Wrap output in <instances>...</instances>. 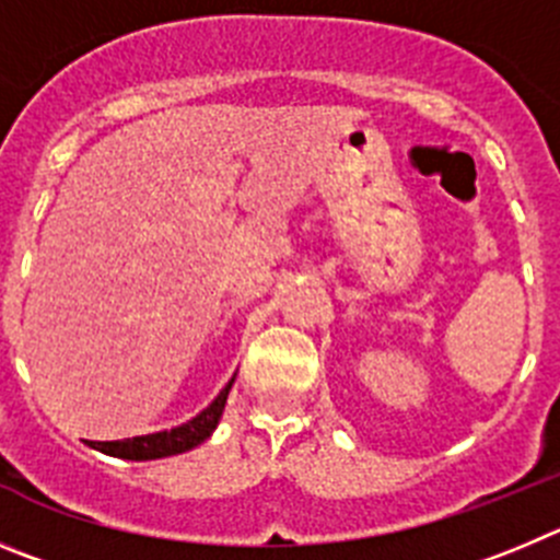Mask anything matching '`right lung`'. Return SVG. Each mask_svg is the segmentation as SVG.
<instances>
[{"instance_id":"add662e5","label":"right lung","mask_w":560,"mask_h":560,"mask_svg":"<svg viewBox=\"0 0 560 560\" xmlns=\"http://www.w3.org/2000/svg\"><path fill=\"white\" fill-rule=\"evenodd\" d=\"M231 385H234V376H231L229 385L218 393V399L211 401L203 412H198L192 421H186V424L175 427V430L125 438V441H92V446L94 450L105 452V455L125 457V460H155V457H170L195 450V446L203 443L206 438L214 432V427H218L220 416H223L225 410V399H229Z\"/></svg>"}]
</instances>
